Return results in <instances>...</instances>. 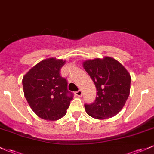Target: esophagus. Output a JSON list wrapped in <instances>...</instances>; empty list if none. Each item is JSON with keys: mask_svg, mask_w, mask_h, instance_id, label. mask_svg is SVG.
Returning <instances> with one entry per match:
<instances>
[{"mask_svg": "<svg viewBox=\"0 0 154 154\" xmlns=\"http://www.w3.org/2000/svg\"><path fill=\"white\" fill-rule=\"evenodd\" d=\"M75 94H76V95H77L78 97H81V96H82V91H81V90H79L78 91L76 92Z\"/></svg>", "mask_w": 154, "mask_h": 154, "instance_id": "obj_1", "label": "esophagus"}]
</instances>
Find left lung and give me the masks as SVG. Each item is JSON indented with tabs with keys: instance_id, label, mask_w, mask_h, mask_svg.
Segmentation results:
<instances>
[{
	"instance_id": "left-lung-1",
	"label": "left lung",
	"mask_w": 154,
	"mask_h": 154,
	"mask_svg": "<svg viewBox=\"0 0 154 154\" xmlns=\"http://www.w3.org/2000/svg\"><path fill=\"white\" fill-rule=\"evenodd\" d=\"M82 65L97 91L95 101L85 104L87 114L98 119L116 115L130 95L131 77L129 72L119 61L108 56L87 60Z\"/></svg>"
}]
</instances>
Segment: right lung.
Returning <instances> with one entry per match:
<instances>
[{"mask_svg": "<svg viewBox=\"0 0 154 154\" xmlns=\"http://www.w3.org/2000/svg\"><path fill=\"white\" fill-rule=\"evenodd\" d=\"M65 62L54 58L43 60L23 77L25 98L32 110L43 119H61L73 99V94L67 89L66 79L60 75Z\"/></svg>", "mask_w": 154, "mask_h": 154, "instance_id": "obj_1", "label": "right lung"}]
</instances>
